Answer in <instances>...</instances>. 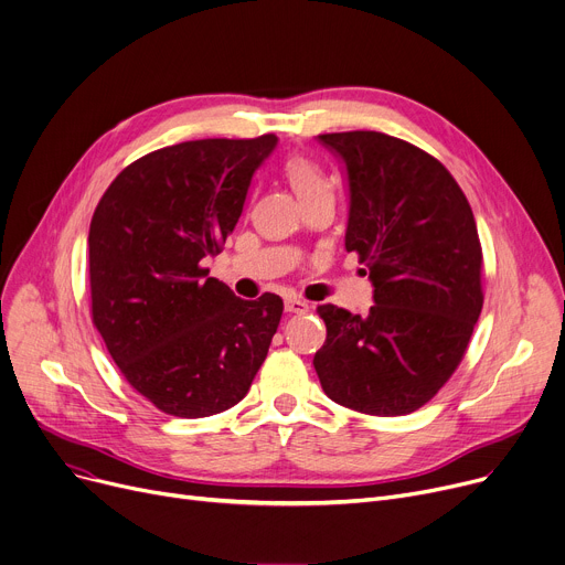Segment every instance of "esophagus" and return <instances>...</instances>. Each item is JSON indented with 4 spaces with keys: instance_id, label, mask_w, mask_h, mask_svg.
<instances>
[{
    "instance_id": "1",
    "label": "esophagus",
    "mask_w": 565,
    "mask_h": 565,
    "mask_svg": "<svg viewBox=\"0 0 565 565\" xmlns=\"http://www.w3.org/2000/svg\"><path fill=\"white\" fill-rule=\"evenodd\" d=\"M285 312L306 315V312H310V306H308L306 300H300V298H287V300H285Z\"/></svg>"
}]
</instances>
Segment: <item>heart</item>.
<instances>
[{
    "label": "heart",
    "instance_id": "obj_1",
    "mask_svg": "<svg viewBox=\"0 0 565 565\" xmlns=\"http://www.w3.org/2000/svg\"><path fill=\"white\" fill-rule=\"evenodd\" d=\"M282 173H285L287 183L291 185V190L296 192V196L302 203H306L308 199H312L319 192L330 190L328 181L323 177V171L312 160H308L306 156H289L282 162Z\"/></svg>",
    "mask_w": 565,
    "mask_h": 565
}]
</instances>
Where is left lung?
Wrapping results in <instances>:
<instances>
[{
  "mask_svg": "<svg viewBox=\"0 0 565 565\" xmlns=\"http://www.w3.org/2000/svg\"><path fill=\"white\" fill-rule=\"evenodd\" d=\"M349 183L345 250L375 306H319L328 337L315 369L330 401L371 416L425 405L463 358L482 312V248L472 210L429 153L375 131L319 136Z\"/></svg>",
  "mask_w": 565,
  "mask_h": 565,
  "instance_id": "left-lung-1",
  "label": "left lung"
}]
</instances>
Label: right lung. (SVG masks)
I'll use <instances>...</instances> for the list:
<instances>
[{
  "label": "right lung",
  "mask_w": 565,
  "mask_h": 565,
  "mask_svg": "<svg viewBox=\"0 0 565 565\" xmlns=\"http://www.w3.org/2000/svg\"><path fill=\"white\" fill-rule=\"evenodd\" d=\"M276 136L192 140L128 164L90 224L93 321L124 377L158 409H231L263 366L282 298L235 296L201 259L233 233Z\"/></svg>",
  "instance_id": "add662e5"
}]
</instances>
